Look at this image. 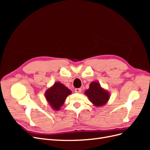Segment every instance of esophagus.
<instances>
[{
	"label": "esophagus",
	"instance_id": "1",
	"mask_svg": "<svg viewBox=\"0 0 150 150\" xmlns=\"http://www.w3.org/2000/svg\"><path fill=\"white\" fill-rule=\"evenodd\" d=\"M75 92L76 93H81V89H80V88H76V89H75Z\"/></svg>",
	"mask_w": 150,
	"mask_h": 150
}]
</instances>
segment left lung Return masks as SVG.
Segmentation results:
<instances>
[{
    "instance_id": "8db88e82",
    "label": "left lung",
    "mask_w": 150,
    "mask_h": 150,
    "mask_svg": "<svg viewBox=\"0 0 150 150\" xmlns=\"http://www.w3.org/2000/svg\"><path fill=\"white\" fill-rule=\"evenodd\" d=\"M84 94L88 97L89 101L96 107L104 106L110 98L108 91L103 88L97 81H93Z\"/></svg>"
}]
</instances>
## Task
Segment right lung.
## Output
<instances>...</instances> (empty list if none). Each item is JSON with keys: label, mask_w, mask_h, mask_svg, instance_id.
<instances>
[{"label": "right lung", "mask_w": 150, "mask_h": 150, "mask_svg": "<svg viewBox=\"0 0 150 150\" xmlns=\"http://www.w3.org/2000/svg\"><path fill=\"white\" fill-rule=\"evenodd\" d=\"M71 91L59 82H56L48 88L45 93V98L50 106L55 111H59L64 103Z\"/></svg>", "instance_id": "obj_1"}]
</instances>
